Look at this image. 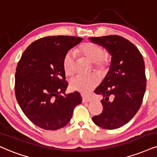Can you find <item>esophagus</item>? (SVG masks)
<instances>
[{
  "mask_svg": "<svg viewBox=\"0 0 157 157\" xmlns=\"http://www.w3.org/2000/svg\"><path fill=\"white\" fill-rule=\"evenodd\" d=\"M91 99L89 98H86V97H82V102H90Z\"/></svg>",
  "mask_w": 157,
  "mask_h": 157,
  "instance_id": "34e87169",
  "label": "esophagus"
}]
</instances>
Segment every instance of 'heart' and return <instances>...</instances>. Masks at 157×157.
Masks as SVG:
<instances>
[{"label": "heart", "mask_w": 157, "mask_h": 157, "mask_svg": "<svg viewBox=\"0 0 157 157\" xmlns=\"http://www.w3.org/2000/svg\"><path fill=\"white\" fill-rule=\"evenodd\" d=\"M78 52L83 57L93 63V67L98 72L103 73L108 71L111 63V57L104 55V49L99 44L92 42H86L81 44L78 48ZM75 55L73 52L69 51L63 57V67L64 72L67 75H71L75 71ZM99 83V78L95 75L87 76L76 75L70 82L71 89L73 91L87 94Z\"/></svg>", "instance_id": "heart-1"}]
</instances>
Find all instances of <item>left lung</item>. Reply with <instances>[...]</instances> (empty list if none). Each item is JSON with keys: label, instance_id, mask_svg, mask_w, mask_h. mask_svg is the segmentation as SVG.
Returning a JSON list of instances; mask_svg holds the SVG:
<instances>
[{"label": "left lung", "instance_id": "left-lung-1", "mask_svg": "<svg viewBox=\"0 0 157 157\" xmlns=\"http://www.w3.org/2000/svg\"><path fill=\"white\" fill-rule=\"evenodd\" d=\"M90 40L103 46L111 55L109 71L94 90L103 97L100 101L103 110L92 121L103 129L119 128L134 117L142 104L146 87L144 58L134 44L121 36L111 35Z\"/></svg>", "mask_w": 157, "mask_h": 157}]
</instances>
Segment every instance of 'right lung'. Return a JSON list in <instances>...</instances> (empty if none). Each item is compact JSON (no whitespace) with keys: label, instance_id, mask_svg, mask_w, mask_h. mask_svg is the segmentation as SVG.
I'll return each mask as SVG.
<instances>
[{"label":"right lung","instance_id":"add662e5","mask_svg":"<svg viewBox=\"0 0 157 157\" xmlns=\"http://www.w3.org/2000/svg\"><path fill=\"white\" fill-rule=\"evenodd\" d=\"M82 38L58 36L41 38L23 52L15 73V95L25 115L40 128L56 130L71 121L82 101L78 92L65 94L68 84L63 57Z\"/></svg>","mask_w":157,"mask_h":157}]
</instances>
